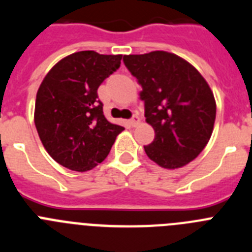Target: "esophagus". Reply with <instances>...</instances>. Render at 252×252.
<instances>
[{
    "label": "esophagus",
    "instance_id": "esophagus-1",
    "mask_svg": "<svg viewBox=\"0 0 252 252\" xmlns=\"http://www.w3.org/2000/svg\"><path fill=\"white\" fill-rule=\"evenodd\" d=\"M139 124H140V117L137 115H135L132 117V119L130 120V125H131V126H132V127H136V126Z\"/></svg>",
    "mask_w": 252,
    "mask_h": 252
}]
</instances>
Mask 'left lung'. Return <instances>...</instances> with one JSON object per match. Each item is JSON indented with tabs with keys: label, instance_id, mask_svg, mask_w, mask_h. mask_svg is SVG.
Returning <instances> with one entry per match:
<instances>
[{
	"label": "left lung",
	"instance_id": "8db88e82",
	"mask_svg": "<svg viewBox=\"0 0 252 252\" xmlns=\"http://www.w3.org/2000/svg\"><path fill=\"white\" fill-rule=\"evenodd\" d=\"M125 65L142 87L146 122L155 139L144 146L149 159L164 169L193 161L212 136L216 99L192 64L177 54L157 50L125 55Z\"/></svg>",
	"mask_w": 252,
	"mask_h": 252
}]
</instances>
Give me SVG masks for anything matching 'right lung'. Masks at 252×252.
I'll return each instance as SVG.
<instances>
[{
	"mask_svg": "<svg viewBox=\"0 0 252 252\" xmlns=\"http://www.w3.org/2000/svg\"><path fill=\"white\" fill-rule=\"evenodd\" d=\"M122 55L77 51L59 60L40 84L34 122L44 148L58 164L88 171L103 161L122 126L103 115L97 90Z\"/></svg>",
	"mask_w": 252,
	"mask_h": 252,
	"instance_id": "1",
	"label": "right lung"
}]
</instances>
